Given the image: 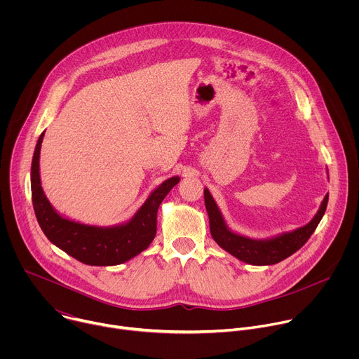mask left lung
<instances>
[{"label":"left lung","mask_w":359,"mask_h":359,"mask_svg":"<svg viewBox=\"0 0 359 359\" xmlns=\"http://www.w3.org/2000/svg\"><path fill=\"white\" fill-rule=\"evenodd\" d=\"M330 179V177H328ZM328 203V194L321 201V206L310 223L298 227L292 231H285L269 238H250L247 236L233 231L208 187H204V204L209 215L210 233L213 240L236 259L252 266H271L277 264L291 254L298 251L316 231L320 224Z\"/></svg>","instance_id":"obj_1"}]
</instances>
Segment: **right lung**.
Returning a JSON list of instances; mask_svg holds the SVG:
<instances>
[{
  "mask_svg": "<svg viewBox=\"0 0 359 359\" xmlns=\"http://www.w3.org/2000/svg\"><path fill=\"white\" fill-rule=\"evenodd\" d=\"M43 135L45 132L38 137L32 156L31 193L38 224L48 240L88 266H118L146 250L156 236L161 203L180 182V177L173 176L158 186L128 222L114 226L75 222L57 212L43 193L39 176V153Z\"/></svg>",
  "mask_w": 359,
  "mask_h": 359,
  "instance_id": "obj_1",
  "label": "right lung"
}]
</instances>
